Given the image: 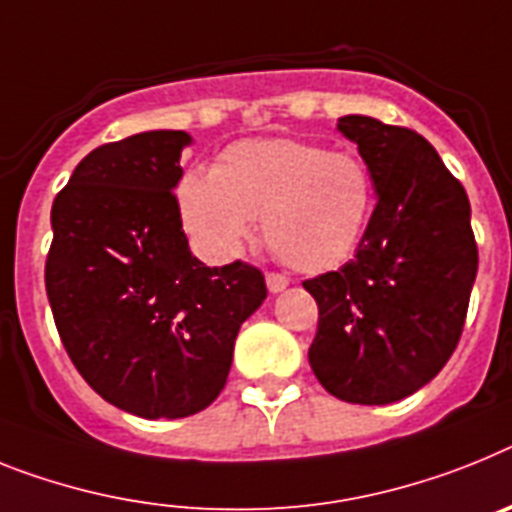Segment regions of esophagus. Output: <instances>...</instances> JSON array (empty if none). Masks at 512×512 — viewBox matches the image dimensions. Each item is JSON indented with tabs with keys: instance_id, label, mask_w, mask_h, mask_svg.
Returning a JSON list of instances; mask_svg holds the SVG:
<instances>
[{
	"instance_id": "obj_1",
	"label": "esophagus",
	"mask_w": 512,
	"mask_h": 512,
	"mask_svg": "<svg viewBox=\"0 0 512 512\" xmlns=\"http://www.w3.org/2000/svg\"><path fill=\"white\" fill-rule=\"evenodd\" d=\"M265 283H268V289L273 291V294H278V291H283L289 286V278L283 276V273H276V270H270V273H265Z\"/></svg>"
}]
</instances>
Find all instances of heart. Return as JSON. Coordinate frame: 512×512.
<instances>
[{
  "instance_id": "obj_1",
  "label": "heart",
  "mask_w": 512,
  "mask_h": 512,
  "mask_svg": "<svg viewBox=\"0 0 512 512\" xmlns=\"http://www.w3.org/2000/svg\"><path fill=\"white\" fill-rule=\"evenodd\" d=\"M184 229L208 260H231L263 221L268 247L302 273L333 270L362 242L375 179L354 150L273 137L223 150L210 174L190 171L176 187Z\"/></svg>"
}]
</instances>
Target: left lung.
Returning a JSON list of instances; mask_svg holds the SVG:
<instances>
[{"label":"left lung","instance_id":"1","mask_svg":"<svg viewBox=\"0 0 512 512\" xmlns=\"http://www.w3.org/2000/svg\"><path fill=\"white\" fill-rule=\"evenodd\" d=\"M338 130L359 145L377 205L354 260L304 281L320 309L309 364L330 395L385 406L453 356L479 249L463 184L419 132L359 114Z\"/></svg>","mask_w":512,"mask_h":512}]
</instances>
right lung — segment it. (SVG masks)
Here are the masks:
<instances>
[{
	"label": "right lung",
	"instance_id": "add662e5",
	"mask_svg": "<svg viewBox=\"0 0 512 512\" xmlns=\"http://www.w3.org/2000/svg\"><path fill=\"white\" fill-rule=\"evenodd\" d=\"M182 130L90 150L51 208L46 294L75 369L143 419L208 409L242 322L268 296L263 270L208 268L190 252L174 187Z\"/></svg>",
	"mask_w": 512,
	"mask_h": 512
}]
</instances>
